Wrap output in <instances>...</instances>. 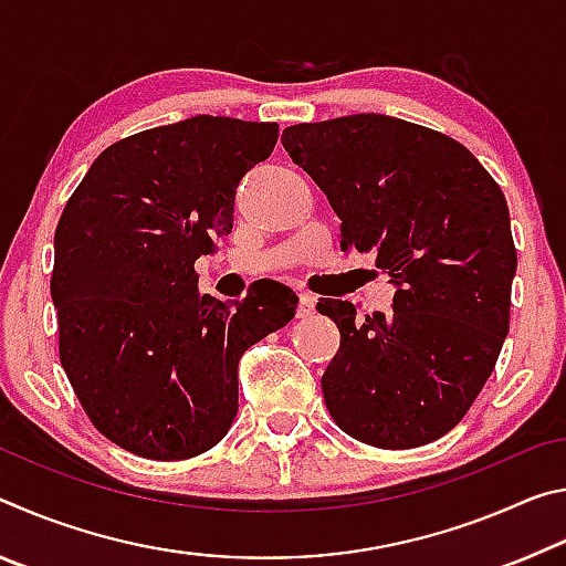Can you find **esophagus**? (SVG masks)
I'll use <instances>...</instances> for the list:
<instances>
[{
  "label": "esophagus",
  "instance_id": "esophagus-1",
  "mask_svg": "<svg viewBox=\"0 0 566 566\" xmlns=\"http://www.w3.org/2000/svg\"><path fill=\"white\" fill-rule=\"evenodd\" d=\"M314 306H317V296L310 294V292H302L300 294V310H296V314H300V317H312Z\"/></svg>",
  "mask_w": 566,
  "mask_h": 566
}]
</instances>
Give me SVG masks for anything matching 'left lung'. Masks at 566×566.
Listing matches in <instances>:
<instances>
[{"instance_id":"obj_1","label":"left lung","mask_w":566,"mask_h":566,"mask_svg":"<svg viewBox=\"0 0 566 566\" xmlns=\"http://www.w3.org/2000/svg\"><path fill=\"white\" fill-rule=\"evenodd\" d=\"M282 145L342 219L344 252H371L389 312L319 300L339 327L322 377L342 432L379 449L434 442L472 407L510 332L516 249L496 181L447 134L387 114L294 124Z\"/></svg>"}]
</instances>
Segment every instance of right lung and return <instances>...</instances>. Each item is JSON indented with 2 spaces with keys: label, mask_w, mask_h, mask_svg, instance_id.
I'll return each mask as SVG.
<instances>
[{
  "label": "right lung",
  "mask_w": 566,
  "mask_h": 566,
  "mask_svg": "<svg viewBox=\"0 0 566 566\" xmlns=\"http://www.w3.org/2000/svg\"><path fill=\"white\" fill-rule=\"evenodd\" d=\"M274 122L181 119L94 159L54 232L60 359L92 424L132 454L177 462L212 449L239 405V359L294 317L266 282L224 304L195 262L234 222L239 179L272 155Z\"/></svg>",
  "instance_id": "add662e5"
}]
</instances>
